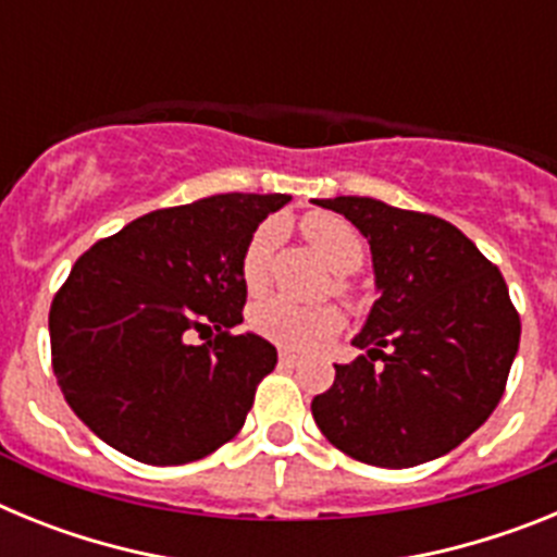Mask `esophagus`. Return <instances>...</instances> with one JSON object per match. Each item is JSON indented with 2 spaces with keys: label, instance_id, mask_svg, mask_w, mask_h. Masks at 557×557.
<instances>
[{
  "label": "esophagus",
  "instance_id": "obj_1",
  "mask_svg": "<svg viewBox=\"0 0 557 557\" xmlns=\"http://www.w3.org/2000/svg\"><path fill=\"white\" fill-rule=\"evenodd\" d=\"M278 362H282L284 368L298 366V354H295V351H287V348H282V351H278Z\"/></svg>",
  "mask_w": 557,
  "mask_h": 557
}]
</instances>
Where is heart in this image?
<instances>
[{"label": "heart", "mask_w": 557, "mask_h": 557, "mask_svg": "<svg viewBox=\"0 0 557 557\" xmlns=\"http://www.w3.org/2000/svg\"><path fill=\"white\" fill-rule=\"evenodd\" d=\"M301 231L307 243L323 256V262L334 270V293L354 298V284L346 273L362 264L366 259V239L348 220L329 214V211H312L301 220ZM282 236V225L268 220L253 231L239 259V275L248 293H262L270 284L273 270V250ZM250 329L262 337L273 339L278 346L309 351L334 337L343 329V312L334 304H314L304 307L282 295L264 298L250 309Z\"/></svg>", "instance_id": "b5f03b06"}]
</instances>
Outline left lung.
Returning a JSON list of instances; mask_svg holds the SVG:
<instances>
[{"label": "left lung", "mask_w": 557, "mask_h": 557, "mask_svg": "<svg viewBox=\"0 0 557 557\" xmlns=\"http://www.w3.org/2000/svg\"><path fill=\"white\" fill-rule=\"evenodd\" d=\"M371 245L379 301L312 398L314 424L348 457L410 469L446 455L488 421L519 351L508 284L451 223L373 198L314 200Z\"/></svg>", "instance_id": "8db88e82"}]
</instances>
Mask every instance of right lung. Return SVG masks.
Returning a JSON list of instances; mask_svg holds the SVG:
<instances>
[{
    "label": "right lung",
    "mask_w": 557,
    "mask_h": 557,
    "mask_svg": "<svg viewBox=\"0 0 557 557\" xmlns=\"http://www.w3.org/2000/svg\"><path fill=\"white\" fill-rule=\"evenodd\" d=\"M289 195L150 211L81 256L49 309L52 371L88 430L150 466L200 460L243 430L275 348L243 323L239 259ZM198 331H214L191 344Z\"/></svg>",
    "instance_id": "right-lung-1"
}]
</instances>
